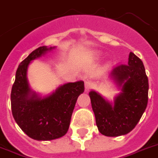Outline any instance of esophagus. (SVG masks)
<instances>
[{
	"instance_id": "1",
	"label": "esophagus",
	"mask_w": 158,
	"mask_h": 158,
	"mask_svg": "<svg viewBox=\"0 0 158 158\" xmlns=\"http://www.w3.org/2000/svg\"><path fill=\"white\" fill-rule=\"evenodd\" d=\"M84 87H85V90L88 91V90H89V89H91L92 84L89 81H85L84 82Z\"/></svg>"
}]
</instances>
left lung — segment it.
Returning <instances> with one entry per match:
<instances>
[{"label":"left lung","mask_w":158,"mask_h":158,"mask_svg":"<svg viewBox=\"0 0 158 158\" xmlns=\"http://www.w3.org/2000/svg\"><path fill=\"white\" fill-rule=\"evenodd\" d=\"M110 77L121 89L114 103L95 91L90 92L89 97L99 132L117 137L130 133L142 117L148 100V79L143 61L133 52L127 64L115 67Z\"/></svg>","instance_id":"8db88e82"}]
</instances>
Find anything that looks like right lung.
I'll return each instance as SVG.
<instances>
[{
  "instance_id": "1",
  "label": "right lung",
  "mask_w": 158,
  "mask_h": 158,
  "mask_svg": "<svg viewBox=\"0 0 158 158\" xmlns=\"http://www.w3.org/2000/svg\"><path fill=\"white\" fill-rule=\"evenodd\" d=\"M55 48L40 47L28 55L19 65L11 89V110L20 129L35 140H52L64 136L78 97L84 91V83H67L52 94L41 98L28 86L27 70L32 60Z\"/></svg>"
}]
</instances>
